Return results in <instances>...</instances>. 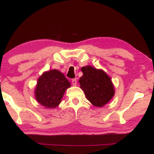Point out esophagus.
Returning <instances> with one entry per match:
<instances>
[{
    "instance_id": "esophagus-1",
    "label": "esophagus",
    "mask_w": 154,
    "mask_h": 154,
    "mask_svg": "<svg viewBox=\"0 0 154 154\" xmlns=\"http://www.w3.org/2000/svg\"><path fill=\"white\" fill-rule=\"evenodd\" d=\"M77 79H73L72 80V85L73 86H76L77 85Z\"/></svg>"
}]
</instances>
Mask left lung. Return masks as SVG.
<instances>
[{"label": "left lung", "mask_w": 154, "mask_h": 154, "mask_svg": "<svg viewBox=\"0 0 154 154\" xmlns=\"http://www.w3.org/2000/svg\"><path fill=\"white\" fill-rule=\"evenodd\" d=\"M82 71L83 76L80 77L79 82L86 98L97 107H102L107 104L115 94L111 77L103 70L89 65L82 67Z\"/></svg>", "instance_id": "8db88e82"}]
</instances>
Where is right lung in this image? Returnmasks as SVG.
<instances>
[{"label":"right lung","instance_id":"1","mask_svg":"<svg viewBox=\"0 0 154 154\" xmlns=\"http://www.w3.org/2000/svg\"><path fill=\"white\" fill-rule=\"evenodd\" d=\"M71 83L64 75L56 69L45 71L38 78L35 88L37 102L47 109H55L61 103Z\"/></svg>","mask_w":154,"mask_h":154}]
</instances>
